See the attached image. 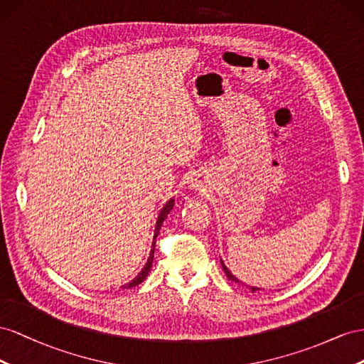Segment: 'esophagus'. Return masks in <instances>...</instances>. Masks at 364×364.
Returning a JSON list of instances; mask_svg holds the SVG:
<instances>
[{
  "mask_svg": "<svg viewBox=\"0 0 364 364\" xmlns=\"http://www.w3.org/2000/svg\"><path fill=\"white\" fill-rule=\"evenodd\" d=\"M203 186H204V183H203L201 176H195V178L191 180V188H192L193 191H201Z\"/></svg>",
  "mask_w": 364,
  "mask_h": 364,
  "instance_id": "34e87169",
  "label": "esophagus"
}]
</instances>
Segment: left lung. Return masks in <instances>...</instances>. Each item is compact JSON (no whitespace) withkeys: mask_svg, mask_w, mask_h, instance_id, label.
I'll list each match as a JSON object with an SVG mask.
<instances>
[{"mask_svg":"<svg viewBox=\"0 0 364 364\" xmlns=\"http://www.w3.org/2000/svg\"><path fill=\"white\" fill-rule=\"evenodd\" d=\"M221 265H223V269H224V273L227 274V277H228V279H230V280H232V282H235V284H241V280H237V277H235V276H233V274L230 273V269H228V268H227V267L224 265V262H223V261H221ZM250 289H252V291H253V293H255V291H259V288H256V287H252Z\"/></svg>","mask_w":364,"mask_h":364,"instance_id":"1","label":"left lung"}]
</instances>
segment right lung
Here are the masks:
<instances>
[{"label": "right lung", "mask_w": 364, "mask_h": 364, "mask_svg": "<svg viewBox=\"0 0 364 364\" xmlns=\"http://www.w3.org/2000/svg\"><path fill=\"white\" fill-rule=\"evenodd\" d=\"M173 203H175V200L173 198H171L168 203H166L164 205H163V209L160 210V215H159V218H157V224H155V230H154V240H152V248H151V253H149V257H148V262H146V265H144L143 268H141V272L134 277L131 282L128 284V285H124L127 288H132V287H136V285H139V284H141L144 279H146V276L149 274V272H151V267H152V262H154V250H155V240H157V236H159V232H160V227H161V224H163V221L166 220V218H168V215L171 213V210L173 209Z\"/></svg>", "instance_id": "obj_1"}]
</instances>
